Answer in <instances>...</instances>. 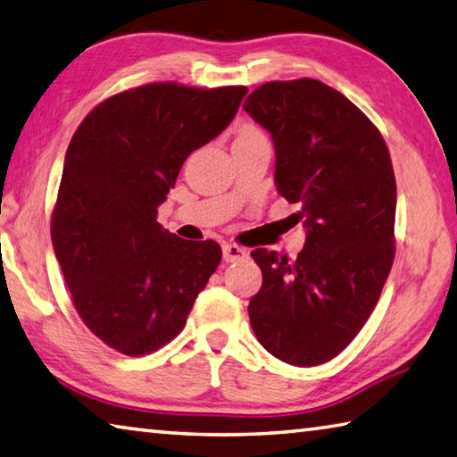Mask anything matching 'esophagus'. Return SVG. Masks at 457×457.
Wrapping results in <instances>:
<instances>
[{"label": "esophagus", "mask_w": 457, "mask_h": 457, "mask_svg": "<svg viewBox=\"0 0 457 457\" xmlns=\"http://www.w3.org/2000/svg\"><path fill=\"white\" fill-rule=\"evenodd\" d=\"M247 257V250L242 245H236V244H226L223 245V262L226 263H234Z\"/></svg>", "instance_id": "1"}]
</instances>
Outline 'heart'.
<instances>
[{"instance_id": "heart-1", "label": "heart", "mask_w": 457, "mask_h": 457, "mask_svg": "<svg viewBox=\"0 0 457 457\" xmlns=\"http://www.w3.org/2000/svg\"><path fill=\"white\" fill-rule=\"evenodd\" d=\"M239 136H262V131L255 129L253 126H245L242 128V131H239Z\"/></svg>"}]
</instances>
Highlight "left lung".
<instances>
[{
    "label": "left lung",
    "mask_w": 457,
    "mask_h": 457,
    "mask_svg": "<svg viewBox=\"0 0 457 457\" xmlns=\"http://www.w3.org/2000/svg\"><path fill=\"white\" fill-rule=\"evenodd\" d=\"M244 107L271 134L276 187L305 228L294 262L252 252L263 273L247 305L253 334L281 361L320 366L358 336L392 270V160L366 113L318 79L268 81Z\"/></svg>",
    "instance_id": "1"
}]
</instances>
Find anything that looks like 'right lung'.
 Returning a JSON list of instances; mask_svg holds the SVG:
<instances>
[{"instance_id": "right-lung-1", "label": "right lung", "mask_w": 457, "mask_h": 457, "mask_svg": "<svg viewBox=\"0 0 457 457\" xmlns=\"http://www.w3.org/2000/svg\"><path fill=\"white\" fill-rule=\"evenodd\" d=\"M244 86L160 81L94 107L65 152L52 242L71 302L113 350L145 355L186 326L221 247L157 223L181 165L234 120Z\"/></svg>"}]
</instances>
